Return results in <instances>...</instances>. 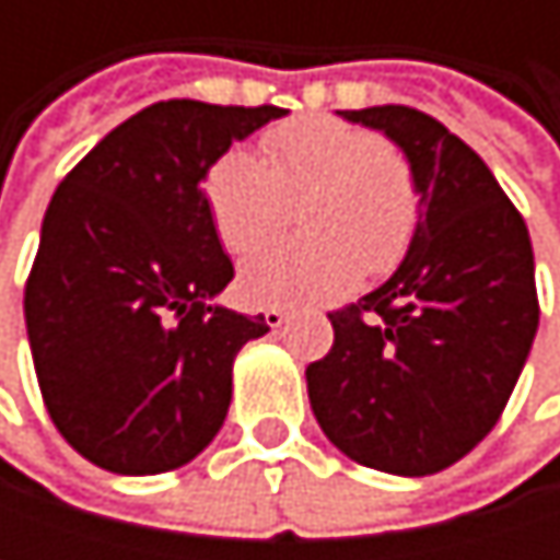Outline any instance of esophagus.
Segmentation results:
<instances>
[{"label": "esophagus", "instance_id": "obj_1", "mask_svg": "<svg viewBox=\"0 0 560 560\" xmlns=\"http://www.w3.org/2000/svg\"><path fill=\"white\" fill-rule=\"evenodd\" d=\"M262 314H266V324H269V327H281V324L288 320V311H284V307H266Z\"/></svg>", "mask_w": 560, "mask_h": 560}]
</instances>
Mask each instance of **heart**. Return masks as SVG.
Returning <instances> with one entry per match:
<instances>
[{
  "mask_svg": "<svg viewBox=\"0 0 560 560\" xmlns=\"http://www.w3.org/2000/svg\"><path fill=\"white\" fill-rule=\"evenodd\" d=\"M210 223L230 253H249L291 220L307 236L272 243L240 269L253 304L337 298L363 269L389 276L421 226V187L408 155L366 126L294 116L262 132V159L223 152L203 177Z\"/></svg>",
  "mask_w": 560,
  "mask_h": 560,
  "instance_id": "obj_1",
  "label": "heart"
}]
</instances>
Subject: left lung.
I'll return each instance as SVG.
<instances>
[{
  "mask_svg": "<svg viewBox=\"0 0 560 560\" xmlns=\"http://www.w3.org/2000/svg\"><path fill=\"white\" fill-rule=\"evenodd\" d=\"M340 116L408 155L421 226L383 288L327 314L334 347L307 366L311 408L350 460L438 474L493 431L532 350L528 226L483 159L428 113L389 103Z\"/></svg>",
  "mask_w": 560,
  "mask_h": 560,
  "instance_id": "8db88e82",
  "label": "left lung"
}]
</instances>
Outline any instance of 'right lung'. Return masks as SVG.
Wrapping results in <instances>:
<instances>
[{
  "label": "right lung",
  "mask_w": 560,
  "mask_h": 560,
  "mask_svg": "<svg viewBox=\"0 0 560 560\" xmlns=\"http://www.w3.org/2000/svg\"><path fill=\"white\" fill-rule=\"evenodd\" d=\"M284 113L162 100L57 184L25 281V324L45 408L90 464L165 474L217 438L233 357L269 324L210 304L233 262L200 180L236 139Z\"/></svg>",
  "instance_id": "1"
}]
</instances>
